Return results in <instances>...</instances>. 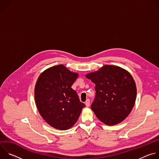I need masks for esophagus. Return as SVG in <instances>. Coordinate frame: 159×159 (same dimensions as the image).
<instances>
[{"mask_svg":"<svg viewBox=\"0 0 159 159\" xmlns=\"http://www.w3.org/2000/svg\"><path fill=\"white\" fill-rule=\"evenodd\" d=\"M85 106L87 107H89V106H90V100L89 99H87L85 102Z\"/></svg>","mask_w":159,"mask_h":159,"instance_id":"34e87169","label":"esophagus"}]
</instances>
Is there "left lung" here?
Returning a JSON list of instances; mask_svg holds the SVG:
<instances>
[{
    "instance_id": "1",
    "label": "left lung",
    "mask_w": 159,
    "mask_h": 159,
    "mask_svg": "<svg viewBox=\"0 0 159 159\" xmlns=\"http://www.w3.org/2000/svg\"><path fill=\"white\" fill-rule=\"evenodd\" d=\"M85 77L96 84L91 109L97 118L109 126L122 122L131 111L137 97V87L130 73L120 66L105 65Z\"/></svg>"
}]
</instances>
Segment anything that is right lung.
<instances>
[{
  "mask_svg": "<svg viewBox=\"0 0 159 159\" xmlns=\"http://www.w3.org/2000/svg\"><path fill=\"white\" fill-rule=\"evenodd\" d=\"M79 76L63 65L48 68L38 77L34 99L41 117L49 125L60 130L72 128L85 104L71 87Z\"/></svg>",
  "mask_w": 159,
  "mask_h": 159,
  "instance_id": "add662e5",
  "label": "right lung"
}]
</instances>
